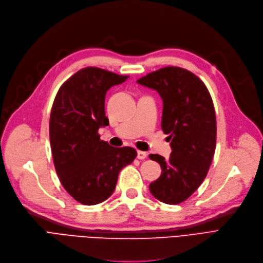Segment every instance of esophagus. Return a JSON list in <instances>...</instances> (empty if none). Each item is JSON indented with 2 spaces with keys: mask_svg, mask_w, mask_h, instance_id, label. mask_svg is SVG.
I'll list each match as a JSON object with an SVG mask.
<instances>
[{
  "mask_svg": "<svg viewBox=\"0 0 263 263\" xmlns=\"http://www.w3.org/2000/svg\"><path fill=\"white\" fill-rule=\"evenodd\" d=\"M146 158H147V153H145V152H141V151H139V152H138V159L143 160V159H146Z\"/></svg>",
  "mask_w": 263,
  "mask_h": 263,
  "instance_id": "1",
  "label": "esophagus"
}]
</instances>
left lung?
Segmentation results:
<instances>
[{"mask_svg":"<svg viewBox=\"0 0 263 263\" xmlns=\"http://www.w3.org/2000/svg\"><path fill=\"white\" fill-rule=\"evenodd\" d=\"M163 101L161 128L171 140L168 159L149 155L161 175L149 185L152 195L166 204L187 200L206 177L216 148L213 100L201 79L185 68L167 66L140 78Z\"/></svg>","mask_w":263,"mask_h":263,"instance_id":"1","label":"left lung"}]
</instances>
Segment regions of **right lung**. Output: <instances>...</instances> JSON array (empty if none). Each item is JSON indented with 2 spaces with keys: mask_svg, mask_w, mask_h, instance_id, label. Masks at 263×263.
Listing matches in <instances>:
<instances>
[{
  "mask_svg": "<svg viewBox=\"0 0 263 263\" xmlns=\"http://www.w3.org/2000/svg\"><path fill=\"white\" fill-rule=\"evenodd\" d=\"M128 77L89 66L68 78L53 101L49 139L55 172L82 204L108 199L119 172L136 157L134 148L111 147L98 134L109 124L104 107L107 90Z\"/></svg>",
  "mask_w": 263,
  "mask_h": 263,
  "instance_id": "obj_1",
  "label": "right lung"
}]
</instances>
